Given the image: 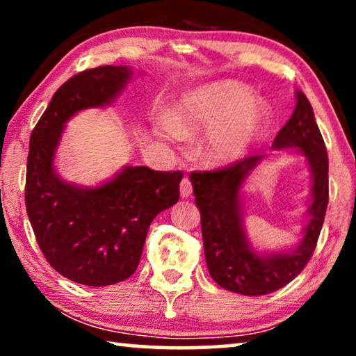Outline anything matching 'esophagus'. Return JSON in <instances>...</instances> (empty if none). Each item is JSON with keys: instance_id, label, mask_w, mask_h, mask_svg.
I'll return each mask as SVG.
<instances>
[{"instance_id": "1", "label": "esophagus", "mask_w": 356, "mask_h": 356, "mask_svg": "<svg viewBox=\"0 0 356 356\" xmlns=\"http://www.w3.org/2000/svg\"><path fill=\"white\" fill-rule=\"evenodd\" d=\"M193 193V186H191V181H189L188 178H183L181 183H179V194H181V197H189Z\"/></svg>"}]
</instances>
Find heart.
<instances>
[{
	"label": "heart",
	"instance_id": "heart-1",
	"mask_svg": "<svg viewBox=\"0 0 356 356\" xmlns=\"http://www.w3.org/2000/svg\"><path fill=\"white\" fill-rule=\"evenodd\" d=\"M267 120L269 106L256 99L250 86L222 79L184 94L163 129L173 138L207 131L202 140L204 159L223 167L245 157Z\"/></svg>",
	"mask_w": 356,
	"mask_h": 356
}]
</instances>
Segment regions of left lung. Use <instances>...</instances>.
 <instances>
[{
	"label": "left lung",
	"instance_id": "1",
	"mask_svg": "<svg viewBox=\"0 0 356 356\" xmlns=\"http://www.w3.org/2000/svg\"><path fill=\"white\" fill-rule=\"evenodd\" d=\"M272 149H290L303 155L311 175L308 222L301 232L303 238L290 250L257 251L243 222V188L257 165L269 155H250L223 170L189 175L201 212L209 274L222 289L233 293L259 296L290 284L313 256L324 223L329 202L327 150L313 106L303 92L296 90L293 115L275 136Z\"/></svg>",
	"mask_w": 356,
	"mask_h": 356
}]
</instances>
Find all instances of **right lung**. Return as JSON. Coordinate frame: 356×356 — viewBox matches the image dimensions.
<instances>
[{"instance_id": "obj_1", "label": "right lung", "mask_w": 356, "mask_h": 356, "mask_svg": "<svg viewBox=\"0 0 356 356\" xmlns=\"http://www.w3.org/2000/svg\"><path fill=\"white\" fill-rule=\"evenodd\" d=\"M133 76L129 66H100L72 76L55 92L31 136L29 220L50 266L76 284L105 286L133 275L150 223L179 199L181 172L126 165L99 186L70 183L56 172L67 121L82 110L113 104Z\"/></svg>"}]
</instances>
